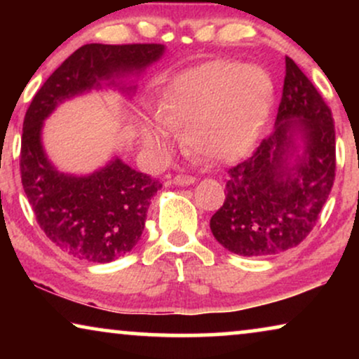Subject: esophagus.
<instances>
[{
  "mask_svg": "<svg viewBox=\"0 0 359 359\" xmlns=\"http://www.w3.org/2000/svg\"><path fill=\"white\" fill-rule=\"evenodd\" d=\"M173 183L178 184V186H188V184H193L194 183V178L189 175H176L173 178Z\"/></svg>",
  "mask_w": 359,
  "mask_h": 359,
  "instance_id": "34e87169",
  "label": "esophagus"
}]
</instances>
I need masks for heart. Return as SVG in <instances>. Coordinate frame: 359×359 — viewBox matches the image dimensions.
<instances>
[{
    "label": "heart",
    "mask_w": 359,
    "mask_h": 359,
    "mask_svg": "<svg viewBox=\"0 0 359 359\" xmlns=\"http://www.w3.org/2000/svg\"><path fill=\"white\" fill-rule=\"evenodd\" d=\"M271 76L257 65L210 62L175 76L163 91L158 119L166 129L183 130L184 145L205 160L242 155L258 139L271 109ZM144 140L165 149L168 134L144 126Z\"/></svg>",
    "instance_id": "1"
}]
</instances>
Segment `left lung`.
<instances>
[{
    "instance_id": "left-lung-1",
    "label": "left lung",
    "mask_w": 359,
    "mask_h": 359,
    "mask_svg": "<svg viewBox=\"0 0 359 359\" xmlns=\"http://www.w3.org/2000/svg\"><path fill=\"white\" fill-rule=\"evenodd\" d=\"M274 126L252 156L227 171L225 201L210 217L215 240L242 257L297 247L316 225L335 181L332 109L289 57ZM296 130L304 137L301 156L293 145Z\"/></svg>"
}]
</instances>
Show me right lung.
I'll return each mask as SVG.
<instances>
[{
    "label": "right lung",
    "instance_id": "add662e5",
    "mask_svg": "<svg viewBox=\"0 0 359 359\" xmlns=\"http://www.w3.org/2000/svg\"><path fill=\"white\" fill-rule=\"evenodd\" d=\"M163 50L161 43H86L47 78L27 107L19 160L24 193L43 233L72 257L109 263L130 252L161 184L119 158L90 176L58 173L42 149L43 119L68 97L100 86L101 80L144 70Z\"/></svg>",
    "mask_w": 359,
    "mask_h": 359
}]
</instances>
